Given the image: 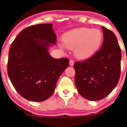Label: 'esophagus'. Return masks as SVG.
I'll use <instances>...</instances> for the list:
<instances>
[{
	"mask_svg": "<svg viewBox=\"0 0 127 127\" xmlns=\"http://www.w3.org/2000/svg\"><path fill=\"white\" fill-rule=\"evenodd\" d=\"M69 64H70V66H73L74 64V62L73 60H70Z\"/></svg>",
	"mask_w": 127,
	"mask_h": 127,
	"instance_id": "obj_1",
	"label": "esophagus"
}]
</instances>
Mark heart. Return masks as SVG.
I'll list each match as a JSON object with an SVG mask.
<instances>
[{"instance_id": "heart-1", "label": "heart", "mask_w": 127, "mask_h": 127, "mask_svg": "<svg viewBox=\"0 0 127 127\" xmlns=\"http://www.w3.org/2000/svg\"><path fill=\"white\" fill-rule=\"evenodd\" d=\"M63 40L66 47L74 49L76 57L86 59L98 51L102 43L103 33L99 29L79 28L65 33Z\"/></svg>"}]
</instances>
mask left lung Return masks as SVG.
Segmentation results:
<instances>
[{"instance_id":"8db88e82","label":"left lung","mask_w":127,"mask_h":127,"mask_svg":"<svg viewBox=\"0 0 127 127\" xmlns=\"http://www.w3.org/2000/svg\"><path fill=\"white\" fill-rule=\"evenodd\" d=\"M102 46L96 53L84 61L76 62L75 84L84 98L98 101L104 98L116 87L121 74V51L115 35L106 28Z\"/></svg>"}]
</instances>
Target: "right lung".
<instances>
[{
  "label": "right lung",
  "instance_id": "add662e5",
  "mask_svg": "<svg viewBox=\"0 0 127 127\" xmlns=\"http://www.w3.org/2000/svg\"><path fill=\"white\" fill-rule=\"evenodd\" d=\"M56 42L53 24H43L23 30L11 45L8 74L16 90L28 100L43 101L51 96L68 66L67 58L54 59L49 55V47Z\"/></svg>",
  "mask_w": 127,
  "mask_h": 127
}]
</instances>
